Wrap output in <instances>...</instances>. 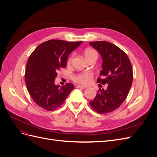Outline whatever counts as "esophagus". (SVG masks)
Here are the masks:
<instances>
[{"label": "esophagus", "mask_w": 157, "mask_h": 157, "mask_svg": "<svg viewBox=\"0 0 157 157\" xmlns=\"http://www.w3.org/2000/svg\"><path fill=\"white\" fill-rule=\"evenodd\" d=\"M77 88H81V89H85L86 87L84 86H81V85H77Z\"/></svg>", "instance_id": "1"}]
</instances>
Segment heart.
<instances>
[{"mask_svg": "<svg viewBox=\"0 0 157 157\" xmlns=\"http://www.w3.org/2000/svg\"><path fill=\"white\" fill-rule=\"evenodd\" d=\"M84 54L87 60L92 58H98V52L92 48H87L84 50ZM73 56H71L67 61V63L69 64L72 60ZM94 74L91 71H85L73 76V80L75 82L83 85H88L92 81Z\"/></svg>", "mask_w": 157, "mask_h": 157, "instance_id": "b5f03b06", "label": "heart"}]
</instances>
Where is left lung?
Here are the masks:
<instances>
[{"instance_id": "left-lung-1", "label": "left lung", "mask_w": 157, "mask_h": 157, "mask_svg": "<svg viewBox=\"0 0 157 157\" xmlns=\"http://www.w3.org/2000/svg\"><path fill=\"white\" fill-rule=\"evenodd\" d=\"M103 59L100 77L97 82L108 84L107 89H99L90 105L99 113H109L116 110L125 101L133 81V69L125 52L116 45L106 41L90 42Z\"/></svg>"}]
</instances>
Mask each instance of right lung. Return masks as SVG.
Segmentation results:
<instances>
[{
	"label": "right lung",
	"instance_id": "add662e5",
	"mask_svg": "<svg viewBox=\"0 0 157 157\" xmlns=\"http://www.w3.org/2000/svg\"><path fill=\"white\" fill-rule=\"evenodd\" d=\"M82 41L71 42L49 40L38 46L27 62L25 80L33 100L47 111L60 107L74 89L73 84L55 85L58 72L67 66L69 55Z\"/></svg>",
	"mask_w": 157,
	"mask_h": 157
}]
</instances>
